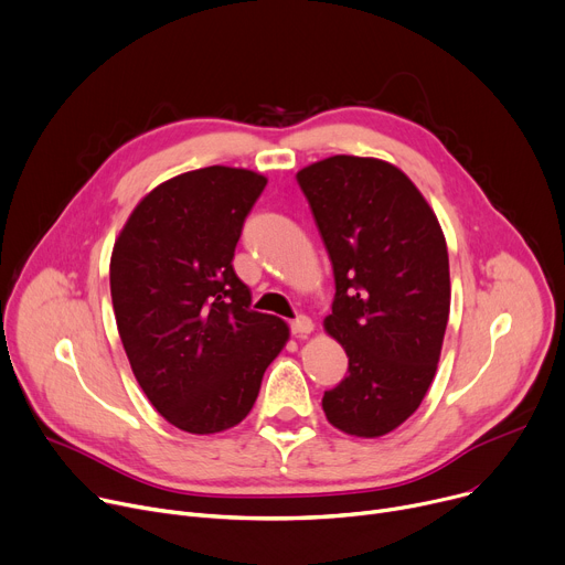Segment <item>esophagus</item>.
I'll list each match as a JSON object with an SVG mask.
<instances>
[{
    "instance_id": "esophagus-1",
    "label": "esophagus",
    "mask_w": 565,
    "mask_h": 565,
    "mask_svg": "<svg viewBox=\"0 0 565 565\" xmlns=\"http://www.w3.org/2000/svg\"><path fill=\"white\" fill-rule=\"evenodd\" d=\"M312 330H315V323H312V319L306 317V315H300V317H296V319L291 321V334H296V337H306V334H310Z\"/></svg>"
}]
</instances>
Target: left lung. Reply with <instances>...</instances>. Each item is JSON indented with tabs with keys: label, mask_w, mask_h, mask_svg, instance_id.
I'll return each instance as SVG.
<instances>
[{
	"label": "left lung",
	"mask_w": 565,
	"mask_h": 565,
	"mask_svg": "<svg viewBox=\"0 0 565 565\" xmlns=\"http://www.w3.org/2000/svg\"><path fill=\"white\" fill-rule=\"evenodd\" d=\"M296 181L334 271L323 328L349 355V375L321 405L337 429L377 439L418 409L437 373L450 315L446 237L392 162L330 156Z\"/></svg>",
	"instance_id": "left-lung-1"
}]
</instances>
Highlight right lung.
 Here are the masks:
<instances>
[{"label": "right lung", "instance_id": "add662e5", "mask_svg": "<svg viewBox=\"0 0 565 565\" xmlns=\"http://www.w3.org/2000/svg\"><path fill=\"white\" fill-rule=\"evenodd\" d=\"M267 179L212 164L153 188L110 255V296L134 375L164 420L190 434L235 427L289 339L250 310L233 269L246 214Z\"/></svg>", "mask_w": 565, "mask_h": 565}]
</instances>
